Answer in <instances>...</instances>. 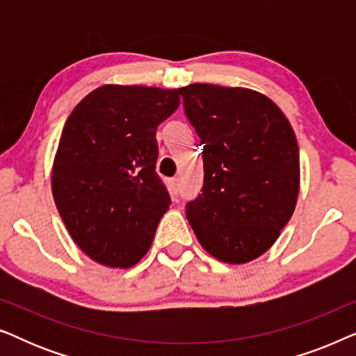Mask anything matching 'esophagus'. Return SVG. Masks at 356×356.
Returning a JSON list of instances; mask_svg holds the SVG:
<instances>
[{
	"label": "esophagus",
	"mask_w": 356,
	"mask_h": 356,
	"mask_svg": "<svg viewBox=\"0 0 356 356\" xmlns=\"http://www.w3.org/2000/svg\"><path fill=\"white\" fill-rule=\"evenodd\" d=\"M178 188H179L178 179H177V178L170 179V191H172L173 194H177V193H178Z\"/></svg>",
	"instance_id": "obj_1"
}]
</instances>
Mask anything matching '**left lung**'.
Masks as SVG:
<instances>
[{
	"mask_svg": "<svg viewBox=\"0 0 356 356\" xmlns=\"http://www.w3.org/2000/svg\"><path fill=\"white\" fill-rule=\"evenodd\" d=\"M202 150V194L186 206L197 241L227 264L264 254L293 216L300 193L295 131L279 106L246 87L179 89Z\"/></svg>",
	"mask_w": 356,
	"mask_h": 356,
	"instance_id": "1",
	"label": "left lung"
}]
</instances>
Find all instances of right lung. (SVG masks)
Here are the masks:
<instances>
[{
	"label": "right lung",
	"instance_id": "1",
	"mask_svg": "<svg viewBox=\"0 0 356 356\" xmlns=\"http://www.w3.org/2000/svg\"><path fill=\"white\" fill-rule=\"evenodd\" d=\"M178 106L179 89L105 84L66 120L51 193L71 238L92 261L128 269L149 251L172 202L155 173V133Z\"/></svg>",
	"mask_w": 356,
	"mask_h": 356
}]
</instances>
